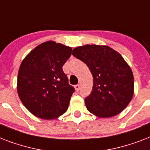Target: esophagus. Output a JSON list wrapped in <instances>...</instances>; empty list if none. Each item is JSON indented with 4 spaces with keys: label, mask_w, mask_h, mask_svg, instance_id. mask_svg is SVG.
I'll use <instances>...</instances> for the list:
<instances>
[{
    "label": "esophagus",
    "mask_w": 150,
    "mask_h": 150,
    "mask_svg": "<svg viewBox=\"0 0 150 150\" xmlns=\"http://www.w3.org/2000/svg\"><path fill=\"white\" fill-rule=\"evenodd\" d=\"M75 89L76 91H79V89H80V85H76V86H75Z\"/></svg>",
    "instance_id": "1"
}]
</instances>
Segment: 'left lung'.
<instances>
[{"label": "left lung", "instance_id": "8db88e82", "mask_svg": "<svg viewBox=\"0 0 150 150\" xmlns=\"http://www.w3.org/2000/svg\"><path fill=\"white\" fill-rule=\"evenodd\" d=\"M93 77V90L85 99L87 110L101 118L116 116L125 109L134 95V77L123 57L106 45L86 44L72 50Z\"/></svg>", "mask_w": 150, "mask_h": 150}]
</instances>
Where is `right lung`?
Returning <instances> with one entry per match:
<instances>
[{
    "label": "right lung",
    "mask_w": 150,
    "mask_h": 150,
    "mask_svg": "<svg viewBox=\"0 0 150 150\" xmlns=\"http://www.w3.org/2000/svg\"><path fill=\"white\" fill-rule=\"evenodd\" d=\"M71 50L70 47L47 41L29 52L20 64L18 94L27 110L39 118H58L68 110L74 88L62 67Z\"/></svg>",
    "instance_id": "add662e5"
}]
</instances>
